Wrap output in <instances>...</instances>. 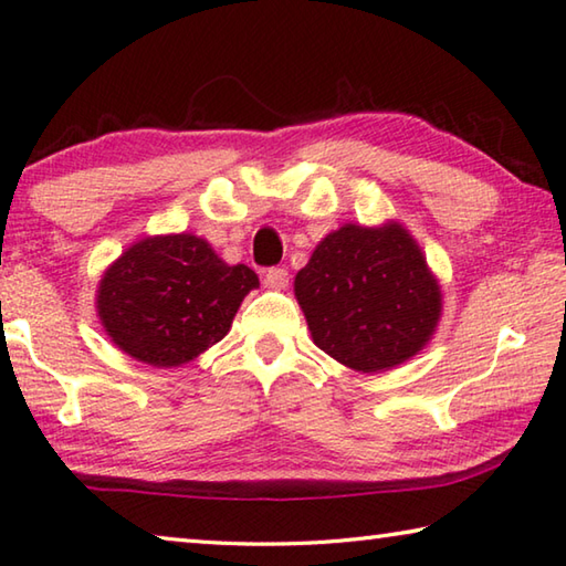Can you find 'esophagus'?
<instances>
[{
  "instance_id": "esophagus-1",
  "label": "esophagus",
  "mask_w": 566,
  "mask_h": 566,
  "mask_svg": "<svg viewBox=\"0 0 566 566\" xmlns=\"http://www.w3.org/2000/svg\"><path fill=\"white\" fill-rule=\"evenodd\" d=\"M286 284H290V272H286L284 266L266 269V274H264L266 290H286Z\"/></svg>"
}]
</instances>
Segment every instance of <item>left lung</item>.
<instances>
[{
	"mask_svg": "<svg viewBox=\"0 0 566 566\" xmlns=\"http://www.w3.org/2000/svg\"><path fill=\"white\" fill-rule=\"evenodd\" d=\"M294 297L319 349L357 373L410 360L441 319V286L398 221L345 223L294 276Z\"/></svg>",
	"mask_w": 566,
	"mask_h": 566,
	"instance_id": "1",
	"label": "left lung"
}]
</instances>
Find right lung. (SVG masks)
<instances>
[{
    "instance_id": "obj_1",
    "label": "right lung",
    "mask_w": 566,
    "mask_h": 566,
    "mask_svg": "<svg viewBox=\"0 0 566 566\" xmlns=\"http://www.w3.org/2000/svg\"><path fill=\"white\" fill-rule=\"evenodd\" d=\"M259 276L229 266L201 237H146L105 269L97 317L125 355L154 367L191 363L227 335Z\"/></svg>"
}]
</instances>
